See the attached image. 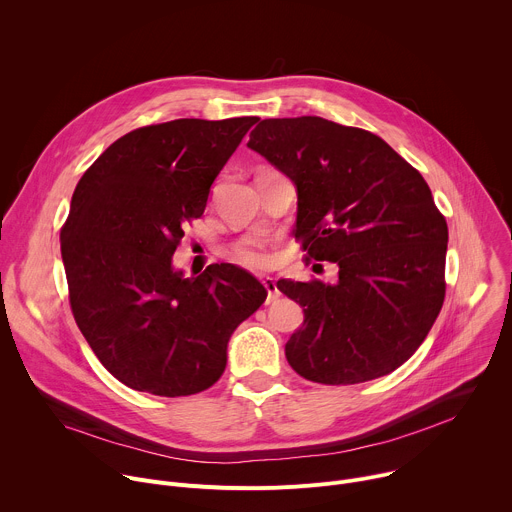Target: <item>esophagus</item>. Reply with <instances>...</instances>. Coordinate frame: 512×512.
I'll use <instances>...</instances> for the list:
<instances>
[{"instance_id":"obj_1","label":"esophagus","mask_w":512,"mask_h":512,"mask_svg":"<svg viewBox=\"0 0 512 512\" xmlns=\"http://www.w3.org/2000/svg\"><path fill=\"white\" fill-rule=\"evenodd\" d=\"M263 287L267 289V304H271V302H275L277 298H279V289H277V285H275V279L273 277H263Z\"/></svg>"}]
</instances>
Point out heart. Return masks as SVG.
I'll use <instances>...</instances> for the list:
<instances>
[{
  "label": "heart",
  "mask_w": 512,
  "mask_h": 512,
  "mask_svg": "<svg viewBox=\"0 0 512 512\" xmlns=\"http://www.w3.org/2000/svg\"><path fill=\"white\" fill-rule=\"evenodd\" d=\"M227 253L235 263H239L241 267H247V269L259 271V269H265L269 265L267 251L255 239H239V241L229 245Z\"/></svg>",
  "instance_id": "heart-1"
}]
</instances>
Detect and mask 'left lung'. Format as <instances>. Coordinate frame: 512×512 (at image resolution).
<instances>
[{"instance_id":"left-lung-1","label":"left lung","mask_w":512,"mask_h":512,"mask_svg":"<svg viewBox=\"0 0 512 512\" xmlns=\"http://www.w3.org/2000/svg\"><path fill=\"white\" fill-rule=\"evenodd\" d=\"M249 137L298 186L306 259L338 265L336 285L277 281L304 308L285 344L291 369L322 385L393 373L446 298L448 223L427 182L379 135L322 117L263 119Z\"/></svg>"}]
</instances>
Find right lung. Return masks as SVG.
I'll list each match as a JSON object with an SVG mask.
<instances>
[{"mask_svg":"<svg viewBox=\"0 0 512 512\" xmlns=\"http://www.w3.org/2000/svg\"><path fill=\"white\" fill-rule=\"evenodd\" d=\"M259 117L137 127L93 162L60 229L68 302L89 346L123 385L160 397L212 387L233 330L267 298L235 265L172 269L184 225Z\"/></svg>","mask_w":512,"mask_h":512,"instance_id":"add662e5","label":"right lung"}]
</instances>
